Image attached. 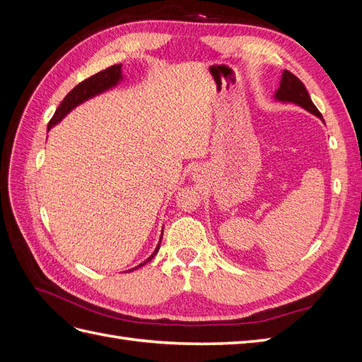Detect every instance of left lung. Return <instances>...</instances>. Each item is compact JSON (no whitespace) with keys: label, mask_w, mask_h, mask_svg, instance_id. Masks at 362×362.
<instances>
[{"label":"left lung","mask_w":362,"mask_h":362,"mask_svg":"<svg viewBox=\"0 0 362 362\" xmlns=\"http://www.w3.org/2000/svg\"><path fill=\"white\" fill-rule=\"evenodd\" d=\"M275 100L279 103H291L296 105H300L306 112H310L323 120L322 113L317 110V107L313 104L310 93L306 90L303 83L288 71L282 72L279 87L275 93Z\"/></svg>","instance_id":"obj_1"}]
</instances>
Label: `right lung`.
<instances>
[{"label":"right lung","mask_w":362,"mask_h":362,"mask_svg":"<svg viewBox=\"0 0 362 362\" xmlns=\"http://www.w3.org/2000/svg\"><path fill=\"white\" fill-rule=\"evenodd\" d=\"M122 78H124V76H122V64H113V66L107 68L101 72H98V74L89 76L87 80L81 81L80 84H76L74 89L66 96H64V100L57 107L56 113H54V116L49 120L48 129H51L54 125H57L64 116H66L71 110H74L76 105L83 104L84 101L90 100V98L100 95V93H103L108 89H112V87L117 86L119 81H122ZM161 237H163V234H161ZM161 237H160V243H161ZM160 243L157 245L156 250L152 252V255L146 261L141 262V264H139L137 267L145 266L148 261H151L152 258L157 255V252L160 249ZM137 267H134V269H137ZM134 269H131V270H134ZM131 270H128V272H131Z\"/></svg>","instance_id":"obj_1"}]
</instances>
